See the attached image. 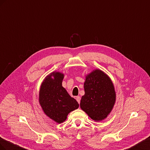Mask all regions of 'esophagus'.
<instances>
[{
  "label": "esophagus",
  "instance_id": "1",
  "mask_svg": "<svg viewBox=\"0 0 150 150\" xmlns=\"http://www.w3.org/2000/svg\"><path fill=\"white\" fill-rule=\"evenodd\" d=\"M76 101L78 102V103L80 104V96H76Z\"/></svg>",
  "mask_w": 150,
  "mask_h": 150
}]
</instances>
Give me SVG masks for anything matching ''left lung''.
<instances>
[{"label":"left lung","mask_w":150,"mask_h":150,"mask_svg":"<svg viewBox=\"0 0 150 150\" xmlns=\"http://www.w3.org/2000/svg\"><path fill=\"white\" fill-rule=\"evenodd\" d=\"M84 91L80 108L93 121L104 120L112 111L116 99L112 80L103 71L93 70L85 76Z\"/></svg>","instance_id":"8db88e82"}]
</instances>
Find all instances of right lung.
Returning a JSON list of instances; mask_svg holds the SVG:
<instances>
[{
	"mask_svg": "<svg viewBox=\"0 0 150 150\" xmlns=\"http://www.w3.org/2000/svg\"><path fill=\"white\" fill-rule=\"evenodd\" d=\"M63 78V73H51L42 81L39 93V102L44 113L58 124L65 121L68 114L79 107L62 86Z\"/></svg>",
	"mask_w": 150,
	"mask_h": 150,
	"instance_id": "add662e5",
	"label": "right lung"
}]
</instances>
